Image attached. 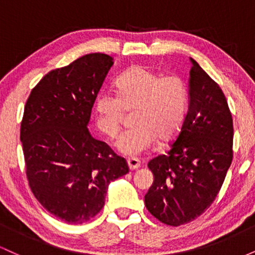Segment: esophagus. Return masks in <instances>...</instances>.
<instances>
[{"label": "esophagus", "instance_id": "1", "mask_svg": "<svg viewBox=\"0 0 255 255\" xmlns=\"http://www.w3.org/2000/svg\"><path fill=\"white\" fill-rule=\"evenodd\" d=\"M127 164H128V168H129V170H136V169L140 168V165H141V163H140L139 159H136V158H129V159L127 160Z\"/></svg>", "mask_w": 255, "mask_h": 255}]
</instances>
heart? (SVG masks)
<instances>
[{
	"instance_id": "1",
	"label": "heart",
	"mask_w": 255,
	"mask_h": 255,
	"mask_svg": "<svg viewBox=\"0 0 255 255\" xmlns=\"http://www.w3.org/2000/svg\"><path fill=\"white\" fill-rule=\"evenodd\" d=\"M116 95L101 91L96 97V125L104 135L118 134L125 110L134 125L120 134L116 148L128 157L148 151L158 136L170 140L182 127L189 104L186 81L177 74L162 75L141 64L130 67L115 81Z\"/></svg>"
}]
</instances>
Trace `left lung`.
I'll return each instance as SVG.
<instances>
[{
    "label": "left lung",
    "instance_id": "left-lung-1",
    "mask_svg": "<svg viewBox=\"0 0 255 255\" xmlns=\"http://www.w3.org/2000/svg\"><path fill=\"white\" fill-rule=\"evenodd\" d=\"M189 107L166 154L147 166L154 181L145 206L166 225L194 221L211 206L233 160V118L219 85L191 58Z\"/></svg>",
    "mask_w": 255,
    "mask_h": 255
}]
</instances>
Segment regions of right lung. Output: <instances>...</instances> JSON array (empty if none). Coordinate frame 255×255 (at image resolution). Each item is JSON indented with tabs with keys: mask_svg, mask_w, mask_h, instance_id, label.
I'll list each match as a JSON object with an SVG mask.
<instances>
[{
	"mask_svg": "<svg viewBox=\"0 0 255 255\" xmlns=\"http://www.w3.org/2000/svg\"><path fill=\"white\" fill-rule=\"evenodd\" d=\"M113 64L99 52L79 57L44 75L25 105L20 140L28 184L46 211L69 224L95 217L109 183L129 171L124 157L87 129Z\"/></svg>",
	"mask_w": 255,
	"mask_h": 255,
	"instance_id": "add662e5",
	"label": "right lung"
}]
</instances>
